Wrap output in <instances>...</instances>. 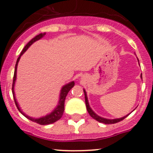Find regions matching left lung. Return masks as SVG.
Masks as SVG:
<instances>
[{"label": "left lung", "instance_id": "8db88e82", "mask_svg": "<svg viewBox=\"0 0 153 153\" xmlns=\"http://www.w3.org/2000/svg\"><path fill=\"white\" fill-rule=\"evenodd\" d=\"M138 60V59H137ZM138 63H139V60H138ZM140 78H142V75H140ZM84 96H85V103H86V107H87V110L88 111L89 114H90L91 117H93V119H95L96 120H97L98 122L99 123H105V124H114V123H117L120 122V121L123 120L125 119L126 117L128 116V115H126L124 116L123 117H121V118H117V119H106V118H104L102 117L99 116L94 111L92 110V108H90V105H89V102H88V99H87V93H86L85 90L84 89Z\"/></svg>", "mask_w": 153, "mask_h": 153}]
</instances>
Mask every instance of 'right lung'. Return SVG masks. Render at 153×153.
Listing matches in <instances>:
<instances>
[{
	"label": "right lung",
	"instance_id": "add662e5",
	"mask_svg": "<svg viewBox=\"0 0 153 153\" xmlns=\"http://www.w3.org/2000/svg\"><path fill=\"white\" fill-rule=\"evenodd\" d=\"M45 33H39V35L36 36L34 38H33L25 46V48H23L22 51L21 52L20 55L19 57H18L17 61H16V66H15V72H14V76H13V87H12V90H13V98H14V101L15 103H16V107H17L18 110L19 111V112L21 113L22 114H23L24 116L26 118L29 119L30 120L33 121V122H35L38 124H40V125H48V124H51L55 123L56 121L59 120L60 118L62 117L63 114V111H64V102H65V99H66V96H67L68 93L69 92V90L74 87L75 85V82L74 81H71V82L68 83V84H65L64 86H63L60 90V96H59V101H58V104L56 106V108L51 111L50 114H47L45 116L41 117L39 118H33L31 117L28 116L25 113H24L22 111V110L21 109V108L19 107V103H18L17 100H16V95H15V90H14V87H15V84H16V73H17V66H18V63H19V60H20L21 57L22 56V54L28 49L30 46L32 45L33 42H35L36 41L39 40V39H42V37L45 36Z\"/></svg>",
	"mask_w": 153,
	"mask_h": 153
}]
</instances>
